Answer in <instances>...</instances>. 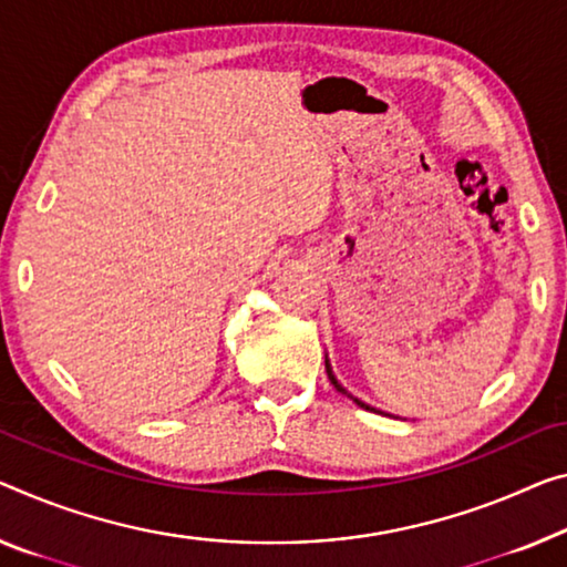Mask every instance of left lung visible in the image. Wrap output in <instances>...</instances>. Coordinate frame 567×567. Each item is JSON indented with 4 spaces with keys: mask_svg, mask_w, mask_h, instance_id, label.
I'll return each mask as SVG.
<instances>
[{
    "mask_svg": "<svg viewBox=\"0 0 567 567\" xmlns=\"http://www.w3.org/2000/svg\"><path fill=\"white\" fill-rule=\"evenodd\" d=\"M324 362H327V374H329V380H332V385H334V388L339 390V393H344L347 398H352L357 405H360V408H364V411H374V408H370L368 403H362V400H357L354 395H350V393H347V390H344V388H342V385H339V382H337V378H334V372H332V368H329V360H324ZM374 413H380V411H374Z\"/></svg>",
    "mask_w": 567,
    "mask_h": 567,
    "instance_id": "1",
    "label": "left lung"
}]
</instances>
